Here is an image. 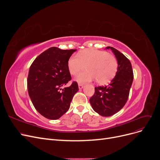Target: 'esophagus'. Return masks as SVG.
Segmentation results:
<instances>
[{"label":"esophagus","instance_id":"1","mask_svg":"<svg viewBox=\"0 0 160 160\" xmlns=\"http://www.w3.org/2000/svg\"><path fill=\"white\" fill-rule=\"evenodd\" d=\"M78 87H79V90H81V89H82L83 88V84H79L78 85Z\"/></svg>","mask_w":160,"mask_h":160}]
</instances>
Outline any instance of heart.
Returning a JSON list of instances; mask_svg holds the SVG:
<instances>
[{
	"mask_svg": "<svg viewBox=\"0 0 160 160\" xmlns=\"http://www.w3.org/2000/svg\"><path fill=\"white\" fill-rule=\"evenodd\" d=\"M86 65V71L75 77L79 83H85L97 79L99 84L109 82L115 75L118 62L114 56L105 51L88 49L71 56L67 62L70 73L76 75Z\"/></svg>",
	"mask_w": 160,
	"mask_h": 160,
	"instance_id": "b5f03b06",
	"label": "heart"
}]
</instances>
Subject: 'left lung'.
I'll return each mask as SVG.
<instances>
[{"label":"left lung","mask_w":160,"mask_h":160,"mask_svg":"<svg viewBox=\"0 0 160 160\" xmlns=\"http://www.w3.org/2000/svg\"><path fill=\"white\" fill-rule=\"evenodd\" d=\"M112 51L118 61V69L114 78L107 86L95 88V93L89 99L92 108L103 117L118 113L126 103L132 87L133 74L132 64L123 53L112 47L105 49Z\"/></svg>","instance_id":"left-lung-1"}]
</instances>
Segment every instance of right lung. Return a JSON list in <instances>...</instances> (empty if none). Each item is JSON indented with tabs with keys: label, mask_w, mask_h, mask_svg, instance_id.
Listing matches in <instances>:
<instances>
[{
	"label": "right lung",
	"mask_w": 160,
	"mask_h": 160,
	"mask_svg": "<svg viewBox=\"0 0 160 160\" xmlns=\"http://www.w3.org/2000/svg\"><path fill=\"white\" fill-rule=\"evenodd\" d=\"M76 51L51 47L38 55L30 67L28 95L36 110L47 119L56 120L65 114L79 90L75 81L63 88L71 79L67 62Z\"/></svg>",
	"instance_id": "right-lung-1"
}]
</instances>
